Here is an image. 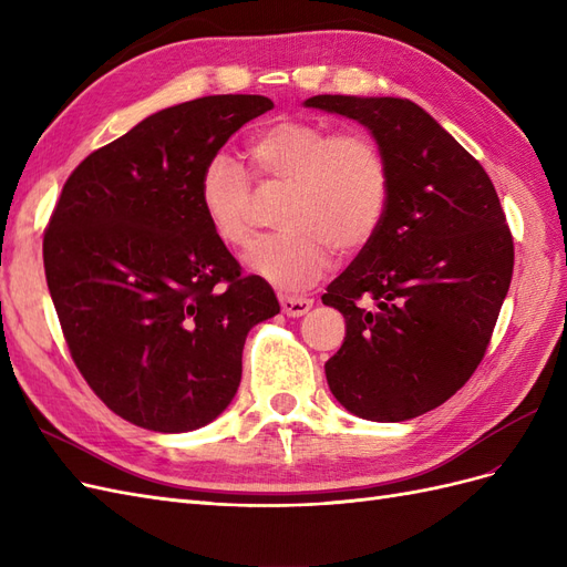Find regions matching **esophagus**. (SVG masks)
<instances>
[{
	"instance_id": "obj_1",
	"label": "esophagus",
	"mask_w": 567,
	"mask_h": 567,
	"mask_svg": "<svg viewBox=\"0 0 567 567\" xmlns=\"http://www.w3.org/2000/svg\"><path fill=\"white\" fill-rule=\"evenodd\" d=\"M281 310L286 317H302L312 310L315 300L312 298H302V296H281Z\"/></svg>"
}]
</instances>
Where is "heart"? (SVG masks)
Returning <instances> with one entry per match:
<instances>
[{
  "label": "heart",
  "instance_id": "heart-1",
  "mask_svg": "<svg viewBox=\"0 0 567 567\" xmlns=\"http://www.w3.org/2000/svg\"><path fill=\"white\" fill-rule=\"evenodd\" d=\"M252 177L262 186L288 184L279 225L244 257L250 274L284 293L319 281L336 248L357 252L371 244L388 210L390 169L367 132H336L305 120H279L248 144ZM198 203L210 229L227 246L252 238V182L244 165L215 153L198 173Z\"/></svg>",
  "mask_w": 567,
  "mask_h": 567
}]
</instances>
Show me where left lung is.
<instances>
[{
	"label": "left lung",
	"instance_id": "left-lung-1",
	"mask_svg": "<svg viewBox=\"0 0 567 567\" xmlns=\"http://www.w3.org/2000/svg\"><path fill=\"white\" fill-rule=\"evenodd\" d=\"M305 106L364 125L390 169L379 231L321 296L346 317L326 381L359 419H416L447 402L489 346L513 277L499 196L414 101L319 94Z\"/></svg>",
	"mask_w": 567,
	"mask_h": 567
}]
</instances>
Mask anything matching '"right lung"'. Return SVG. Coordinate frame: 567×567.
<instances>
[{
  "mask_svg": "<svg viewBox=\"0 0 567 567\" xmlns=\"http://www.w3.org/2000/svg\"><path fill=\"white\" fill-rule=\"evenodd\" d=\"M271 109L217 94L153 113L75 167L49 219L44 274L68 350L101 402L146 431L215 421L248 331L281 310L198 203L203 163Z\"/></svg>",
  "mask_w": 567,
  "mask_h": 567,
  "instance_id": "right-lung-1",
  "label": "right lung"
}]
</instances>
